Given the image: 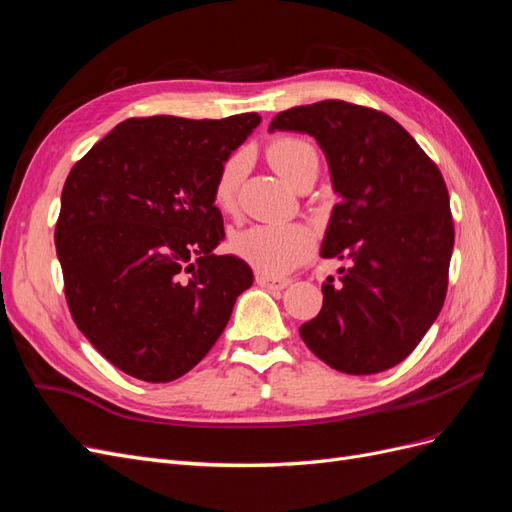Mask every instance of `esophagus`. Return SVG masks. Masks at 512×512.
Listing matches in <instances>:
<instances>
[{
	"instance_id": "esophagus-1",
	"label": "esophagus",
	"mask_w": 512,
	"mask_h": 512,
	"mask_svg": "<svg viewBox=\"0 0 512 512\" xmlns=\"http://www.w3.org/2000/svg\"><path fill=\"white\" fill-rule=\"evenodd\" d=\"M256 282L262 288H271V290H282L288 286V280H282V277H273L267 273H256Z\"/></svg>"
}]
</instances>
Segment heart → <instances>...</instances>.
Instances as JSON below:
<instances>
[{"label": "heart", "mask_w": 512, "mask_h": 512, "mask_svg": "<svg viewBox=\"0 0 512 512\" xmlns=\"http://www.w3.org/2000/svg\"><path fill=\"white\" fill-rule=\"evenodd\" d=\"M269 162L275 173L292 185L301 170L316 162V151L299 138H277L271 143ZM243 173V158L232 156L220 168L213 183V203L222 211H232L237 205V188ZM237 256L250 262L267 275H284L294 269L312 252V235L301 224H254L239 230L230 241Z\"/></svg>", "instance_id": "obj_1"}]
</instances>
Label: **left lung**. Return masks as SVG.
Wrapping results in <instances>:
<instances>
[{
    "label": "left lung",
    "instance_id": "left-lung-1",
    "mask_svg": "<svg viewBox=\"0 0 512 512\" xmlns=\"http://www.w3.org/2000/svg\"><path fill=\"white\" fill-rule=\"evenodd\" d=\"M275 130L316 138L339 196L320 256L350 260L337 284H322V309L301 339L352 376L401 363L446 297L455 228L438 166L393 117L342 100L288 108Z\"/></svg>",
    "mask_w": 512,
    "mask_h": 512
}]
</instances>
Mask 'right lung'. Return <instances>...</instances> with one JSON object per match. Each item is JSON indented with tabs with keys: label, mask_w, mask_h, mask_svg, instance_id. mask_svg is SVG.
Masks as SVG:
<instances>
[{
	"label": "right lung",
	"mask_w": 512,
	"mask_h": 512,
	"mask_svg": "<svg viewBox=\"0 0 512 512\" xmlns=\"http://www.w3.org/2000/svg\"><path fill=\"white\" fill-rule=\"evenodd\" d=\"M258 123V113L128 119L70 170L55 228L68 307L128 376L188 374L252 286L245 260L213 252L224 241L213 183Z\"/></svg>",
	"instance_id": "1"
}]
</instances>
